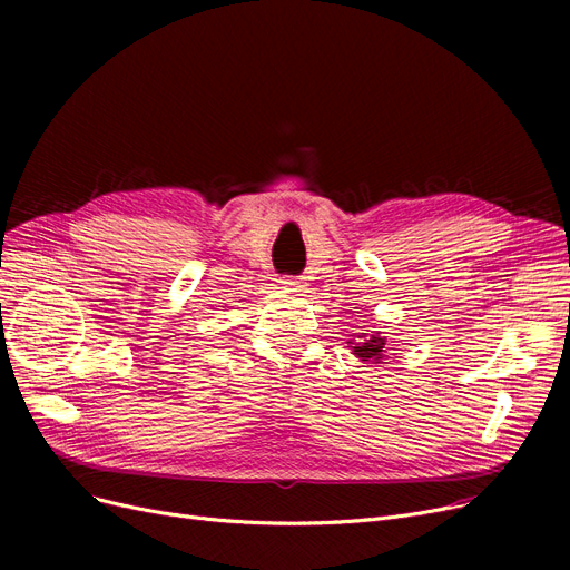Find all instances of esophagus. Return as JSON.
I'll return each instance as SVG.
<instances>
[{"instance_id": "1", "label": "esophagus", "mask_w": 570, "mask_h": 570, "mask_svg": "<svg viewBox=\"0 0 570 570\" xmlns=\"http://www.w3.org/2000/svg\"><path fill=\"white\" fill-rule=\"evenodd\" d=\"M279 284H282L286 291H295V293L305 288V282H301L297 277H282Z\"/></svg>"}]
</instances>
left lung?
<instances>
[{
  "mask_svg": "<svg viewBox=\"0 0 570 570\" xmlns=\"http://www.w3.org/2000/svg\"><path fill=\"white\" fill-rule=\"evenodd\" d=\"M346 344H351L353 355L361 357L363 363L376 365L385 357V337H381V333H374V335L363 333V335H357V342L351 340Z\"/></svg>",
  "mask_w": 570,
  "mask_h": 570,
  "instance_id": "left-lung-1",
  "label": "left lung"
}]
</instances>
